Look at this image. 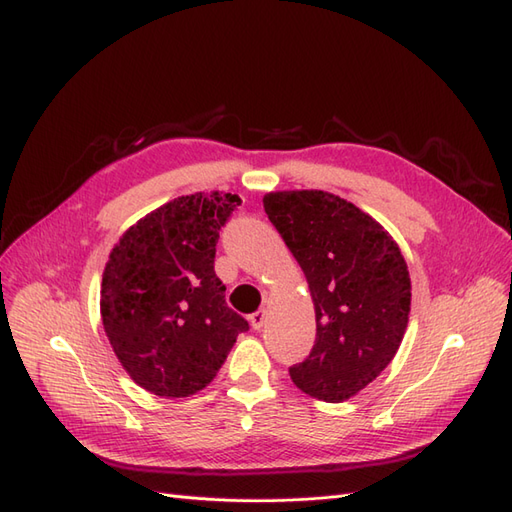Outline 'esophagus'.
<instances>
[{"mask_svg": "<svg viewBox=\"0 0 512 512\" xmlns=\"http://www.w3.org/2000/svg\"><path fill=\"white\" fill-rule=\"evenodd\" d=\"M251 326L255 328V330H261L266 326V321H268V311H264V309H259V311H255L251 317Z\"/></svg>", "mask_w": 512, "mask_h": 512, "instance_id": "34e87169", "label": "esophagus"}]
</instances>
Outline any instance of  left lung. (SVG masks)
I'll use <instances>...</instances> for the list:
<instances>
[{"label":"left lung","instance_id":"8db88e82","mask_svg":"<svg viewBox=\"0 0 512 512\" xmlns=\"http://www.w3.org/2000/svg\"><path fill=\"white\" fill-rule=\"evenodd\" d=\"M264 210L315 304V345L289 367L291 382L313 399L347 401L388 367L403 341L412 304L405 259L375 218L337 195L268 193Z\"/></svg>","mask_w":512,"mask_h":512}]
</instances>
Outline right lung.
Returning <instances> with one entry per match:
<instances>
[{"instance_id": "obj_1", "label": "right lung", "mask_w": 512, "mask_h": 512, "mask_svg": "<svg viewBox=\"0 0 512 512\" xmlns=\"http://www.w3.org/2000/svg\"><path fill=\"white\" fill-rule=\"evenodd\" d=\"M240 203L218 191L178 197L130 227L109 255L102 326L126 373L158 397L206 388L248 330L214 272L218 231Z\"/></svg>"}]
</instances>
